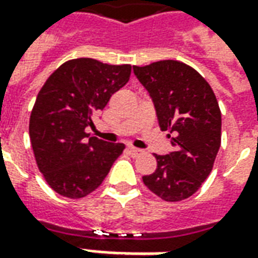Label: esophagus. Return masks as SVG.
Here are the masks:
<instances>
[{
    "instance_id": "34e87169",
    "label": "esophagus",
    "mask_w": 258,
    "mask_h": 258,
    "mask_svg": "<svg viewBox=\"0 0 258 258\" xmlns=\"http://www.w3.org/2000/svg\"><path fill=\"white\" fill-rule=\"evenodd\" d=\"M128 152H130V155H131L133 157L140 156L141 153H142V151H141V149H138V148H134V146H128Z\"/></svg>"
}]
</instances>
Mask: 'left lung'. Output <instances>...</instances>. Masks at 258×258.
I'll return each mask as SVG.
<instances>
[{"instance_id":"left-lung-1","label":"left lung","mask_w":258,"mask_h":258,"mask_svg":"<svg viewBox=\"0 0 258 258\" xmlns=\"http://www.w3.org/2000/svg\"><path fill=\"white\" fill-rule=\"evenodd\" d=\"M155 103L159 125L174 151L155 155L156 171L142 177L146 188L166 202H181L199 189L213 170L221 145V110L210 84L178 60L134 66Z\"/></svg>"}]
</instances>
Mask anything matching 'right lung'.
I'll return each mask as SVG.
<instances>
[{"label":"right lung","mask_w":258,"mask_h":258,"mask_svg":"<svg viewBox=\"0 0 258 258\" xmlns=\"http://www.w3.org/2000/svg\"><path fill=\"white\" fill-rule=\"evenodd\" d=\"M131 64L72 59L53 72L37 95L29 123L38 170L60 196L81 199L99 186L124 151L85 133L94 114L128 83Z\"/></svg>","instance_id":"1"}]
</instances>
